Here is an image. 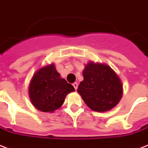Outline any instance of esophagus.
Returning <instances> with one entry per match:
<instances>
[{
  "label": "esophagus",
  "mask_w": 148,
  "mask_h": 148,
  "mask_svg": "<svg viewBox=\"0 0 148 148\" xmlns=\"http://www.w3.org/2000/svg\"><path fill=\"white\" fill-rule=\"evenodd\" d=\"M73 85V87H74V88L76 90V89H77V87H78V84H77V83H74Z\"/></svg>",
  "instance_id": "34e87169"
}]
</instances>
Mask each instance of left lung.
I'll use <instances>...</instances> for the list:
<instances>
[{
	"label": "left lung",
	"mask_w": 148,
	"mask_h": 148,
	"mask_svg": "<svg viewBox=\"0 0 148 148\" xmlns=\"http://www.w3.org/2000/svg\"><path fill=\"white\" fill-rule=\"evenodd\" d=\"M83 76L77 92L90 110L106 112L119 103L123 95L122 83L109 65L89 61Z\"/></svg>",
	"instance_id": "1"
}]
</instances>
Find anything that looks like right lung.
Masks as SVG:
<instances>
[{
	"mask_svg": "<svg viewBox=\"0 0 148 148\" xmlns=\"http://www.w3.org/2000/svg\"><path fill=\"white\" fill-rule=\"evenodd\" d=\"M75 88L61 78L53 63L41 67L34 73L28 87L29 98L35 108L53 113L63 105L68 94Z\"/></svg>",
	"mask_w": 148,
	"mask_h": 148,
	"instance_id": "obj_1",
	"label": "right lung"
}]
</instances>
